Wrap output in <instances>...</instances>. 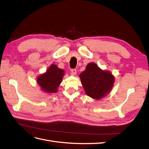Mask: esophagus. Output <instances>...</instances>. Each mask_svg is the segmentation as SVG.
Instances as JSON below:
<instances>
[{
	"label": "esophagus",
	"mask_w": 149,
	"mask_h": 149,
	"mask_svg": "<svg viewBox=\"0 0 149 149\" xmlns=\"http://www.w3.org/2000/svg\"><path fill=\"white\" fill-rule=\"evenodd\" d=\"M71 73L72 75H76L77 72H76V69H72L71 70Z\"/></svg>",
	"instance_id": "esophagus-1"
}]
</instances>
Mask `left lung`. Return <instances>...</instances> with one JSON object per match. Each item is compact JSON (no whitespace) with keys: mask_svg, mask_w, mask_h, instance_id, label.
I'll use <instances>...</instances> for the list:
<instances>
[{"mask_svg":"<svg viewBox=\"0 0 149 149\" xmlns=\"http://www.w3.org/2000/svg\"><path fill=\"white\" fill-rule=\"evenodd\" d=\"M79 77L86 94L97 100L111 92L115 80L110 71L102 70L94 63L88 64Z\"/></svg>","mask_w":149,"mask_h":149,"instance_id":"8db88e82","label":"left lung"}]
</instances>
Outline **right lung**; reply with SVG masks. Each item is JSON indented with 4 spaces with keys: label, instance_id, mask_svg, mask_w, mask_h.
<instances>
[{
    "label": "right lung",
    "instance_id": "1",
    "mask_svg": "<svg viewBox=\"0 0 149 149\" xmlns=\"http://www.w3.org/2000/svg\"><path fill=\"white\" fill-rule=\"evenodd\" d=\"M64 70L52 64L45 73L39 75L37 83L43 91L47 93H56L65 75Z\"/></svg>",
    "mask_w": 149,
    "mask_h": 149
}]
</instances>
